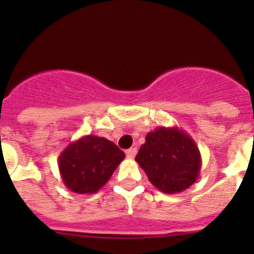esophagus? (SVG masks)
I'll use <instances>...</instances> for the list:
<instances>
[{"mask_svg":"<svg viewBox=\"0 0 254 254\" xmlns=\"http://www.w3.org/2000/svg\"><path fill=\"white\" fill-rule=\"evenodd\" d=\"M127 158H134L137 153V148L136 147H130L129 150H127Z\"/></svg>","mask_w":254,"mask_h":254,"instance_id":"obj_1","label":"esophagus"}]
</instances>
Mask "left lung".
Listing matches in <instances>:
<instances>
[{
  "label": "left lung",
  "mask_w": 254,
  "mask_h": 254,
  "mask_svg": "<svg viewBox=\"0 0 254 254\" xmlns=\"http://www.w3.org/2000/svg\"><path fill=\"white\" fill-rule=\"evenodd\" d=\"M135 161L155 188L166 194L186 190L195 183L201 156L190 135L179 127H158L148 132Z\"/></svg>",
  "instance_id": "left-lung-1"
}]
</instances>
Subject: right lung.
<instances>
[{
  "label": "right lung",
  "mask_w": 254,
  "mask_h": 254,
  "mask_svg": "<svg viewBox=\"0 0 254 254\" xmlns=\"http://www.w3.org/2000/svg\"><path fill=\"white\" fill-rule=\"evenodd\" d=\"M125 153L106 137L86 135L71 142L59 156V171L66 188L93 194L109 181Z\"/></svg>",
  "instance_id": "right-lung-1"
}]
</instances>
